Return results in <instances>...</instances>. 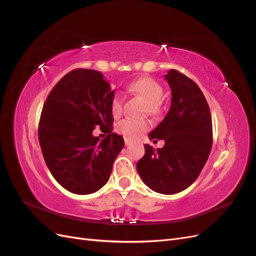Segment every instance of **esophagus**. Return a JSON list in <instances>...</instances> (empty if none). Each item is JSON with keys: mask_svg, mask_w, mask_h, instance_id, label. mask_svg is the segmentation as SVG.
Here are the masks:
<instances>
[{"mask_svg": "<svg viewBox=\"0 0 256 256\" xmlns=\"http://www.w3.org/2000/svg\"><path fill=\"white\" fill-rule=\"evenodd\" d=\"M131 143H132V142H131L130 140H128V138H125V144H126V146H129Z\"/></svg>", "mask_w": 256, "mask_h": 256, "instance_id": "esophagus-1", "label": "esophagus"}]
</instances>
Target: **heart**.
Wrapping results in <instances>:
<instances>
[{
    "label": "heart",
    "mask_w": 256,
    "mask_h": 256,
    "mask_svg": "<svg viewBox=\"0 0 256 256\" xmlns=\"http://www.w3.org/2000/svg\"><path fill=\"white\" fill-rule=\"evenodd\" d=\"M128 90L145 100L147 104L146 111H148V113L158 114L160 112V100L164 96V88L158 81L150 76H141L129 84ZM111 112L114 118H118L122 112V98L118 94H115L111 100ZM148 128L150 122L147 120L132 118L120 120L116 127L122 136L130 140L138 138Z\"/></svg>",
    "instance_id": "b5f03b06"
}]
</instances>
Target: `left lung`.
<instances>
[{
    "label": "left lung",
    "instance_id": "obj_1",
    "mask_svg": "<svg viewBox=\"0 0 256 256\" xmlns=\"http://www.w3.org/2000/svg\"><path fill=\"white\" fill-rule=\"evenodd\" d=\"M164 78L172 90L171 108L148 134L150 140H164V146L154 150L145 144L136 171L152 190L175 194L194 182L203 170L212 146V122L206 98L194 81L175 69Z\"/></svg>",
    "mask_w": 256,
    "mask_h": 256
}]
</instances>
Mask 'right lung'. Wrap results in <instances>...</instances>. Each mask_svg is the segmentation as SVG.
Wrapping results in <instances>:
<instances>
[{
	"instance_id": "add662e5",
	"label": "right lung",
	"mask_w": 256,
	"mask_h": 256,
	"mask_svg": "<svg viewBox=\"0 0 256 256\" xmlns=\"http://www.w3.org/2000/svg\"><path fill=\"white\" fill-rule=\"evenodd\" d=\"M114 90L102 72L78 68L62 78L44 104L38 126L42 156L56 180L74 194H90L109 180L122 136L112 132ZM99 126L107 136H92Z\"/></svg>"
}]
</instances>
